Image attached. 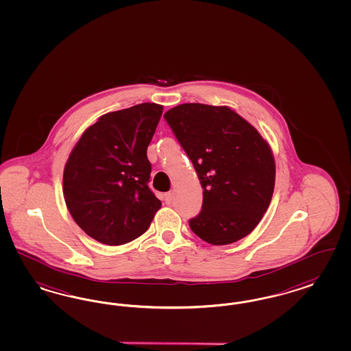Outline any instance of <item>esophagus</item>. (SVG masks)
<instances>
[{
    "instance_id": "1",
    "label": "esophagus",
    "mask_w": 351,
    "mask_h": 351,
    "mask_svg": "<svg viewBox=\"0 0 351 351\" xmlns=\"http://www.w3.org/2000/svg\"><path fill=\"white\" fill-rule=\"evenodd\" d=\"M173 193H167V194H165V196H164V197H165V203H167V204H171V202H173Z\"/></svg>"
}]
</instances>
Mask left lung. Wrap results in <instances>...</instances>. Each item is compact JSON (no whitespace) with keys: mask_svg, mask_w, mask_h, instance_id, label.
Returning a JSON list of instances; mask_svg holds the SVG:
<instances>
[{"mask_svg":"<svg viewBox=\"0 0 351 351\" xmlns=\"http://www.w3.org/2000/svg\"><path fill=\"white\" fill-rule=\"evenodd\" d=\"M164 117L203 189V208L190 220L191 230L215 246L245 238L272 200L276 162L269 143L225 105H177Z\"/></svg>","mask_w":351,"mask_h":351,"instance_id":"8db88e82","label":"left lung"}]
</instances>
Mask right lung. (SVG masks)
<instances>
[{"instance_id": "add662e5", "label": "right lung", "mask_w": 351, "mask_h": 351, "mask_svg": "<svg viewBox=\"0 0 351 351\" xmlns=\"http://www.w3.org/2000/svg\"><path fill=\"white\" fill-rule=\"evenodd\" d=\"M162 105L143 103L110 112L83 132L64 169L66 207L79 228L108 246L147 232L161 202L147 182V148Z\"/></svg>"}]
</instances>
